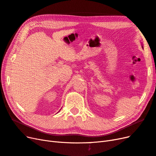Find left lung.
Returning a JSON list of instances; mask_svg holds the SVG:
<instances>
[{
    "label": "left lung",
    "mask_w": 156,
    "mask_h": 156,
    "mask_svg": "<svg viewBox=\"0 0 156 156\" xmlns=\"http://www.w3.org/2000/svg\"><path fill=\"white\" fill-rule=\"evenodd\" d=\"M142 47H143V46H142Z\"/></svg>",
    "instance_id": "8db88e82"
}]
</instances>
